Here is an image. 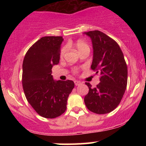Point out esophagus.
<instances>
[{"label":"esophagus","mask_w":146,"mask_h":146,"mask_svg":"<svg viewBox=\"0 0 146 146\" xmlns=\"http://www.w3.org/2000/svg\"><path fill=\"white\" fill-rule=\"evenodd\" d=\"M74 82H75V85H76V86H77V85H80V84H81V82H80V81H78V80H75Z\"/></svg>","instance_id":"esophagus-1"}]
</instances>
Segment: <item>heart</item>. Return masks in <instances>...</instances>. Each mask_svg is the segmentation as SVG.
Returning <instances> with one entry per match:
<instances>
[{
  "mask_svg": "<svg viewBox=\"0 0 146 146\" xmlns=\"http://www.w3.org/2000/svg\"><path fill=\"white\" fill-rule=\"evenodd\" d=\"M75 46L76 47V48H77L78 51V52L80 53V54H81V53L83 52L84 51L90 50V47L88 44H87L86 42H84V41H82V40H78L77 42L75 43ZM66 50H67V47L66 46L62 47V48H61V56H64L65 53L66 52ZM73 71L74 73H76L78 72L77 68H73Z\"/></svg>",
  "mask_w": 146,
  "mask_h": 146,
  "instance_id": "1",
  "label": "heart"
}]
</instances>
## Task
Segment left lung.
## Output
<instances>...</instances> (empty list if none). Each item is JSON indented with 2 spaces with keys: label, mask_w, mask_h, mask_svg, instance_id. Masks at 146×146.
<instances>
[{
  "label": "left lung",
  "mask_w": 146,
  "mask_h": 146,
  "mask_svg": "<svg viewBox=\"0 0 146 146\" xmlns=\"http://www.w3.org/2000/svg\"><path fill=\"white\" fill-rule=\"evenodd\" d=\"M92 39L93 59L91 69L100 73V82L84 98L90 111L98 114L111 112L121 100L127 86L128 69L123 52L116 41L99 30L85 32Z\"/></svg>",
  "instance_id": "8db88e82"
}]
</instances>
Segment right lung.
Listing matches in <instances>:
<instances>
[{
    "label": "right lung",
    "instance_id": "right-lung-1",
    "mask_svg": "<svg viewBox=\"0 0 146 146\" xmlns=\"http://www.w3.org/2000/svg\"><path fill=\"white\" fill-rule=\"evenodd\" d=\"M62 36H44L28 49L23 64V88L28 102L38 114L54 119L64 114L74 88L72 80L55 81L51 76L58 64Z\"/></svg>",
    "mask_w": 146,
    "mask_h": 146
}]
</instances>
